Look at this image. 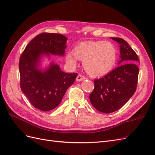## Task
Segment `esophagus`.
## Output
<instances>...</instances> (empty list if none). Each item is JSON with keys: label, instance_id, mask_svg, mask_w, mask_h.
Segmentation results:
<instances>
[{"label": "esophagus", "instance_id": "esophagus-1", "mask_svg": "<svg viewBox=\"0 0 155 155\" xmlns=\"http://www.w3.org/2000/svg\"><path fill=\"white\" fill-rule=\"evenodd\" d=\"M85 79V76H83V75H81V74H79L76 78V81H81L84 80Z\"/></svg>", "mask_w": 155, "mask_h": 155}]
</instances>
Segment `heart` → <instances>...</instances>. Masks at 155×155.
Segmentation results:
<instances>
[{"label": "heart", "mask_w": 155, "mask_h": 155, "mask_svg": "<svg viewBox=\"0 0 155 155\" xmlns=\"http://www.w3.org/2000/svg\"><path fill=\"white\" fill-rule=\"evenodd\" d=\"M72 54L67 55V62L75 64L81 61L85 71L92 77H101L109 74L115 67L117 50L110 42L90 41L76 45Z\"/></svg>", "instance_id": "b5f03b06"}]
</instances>
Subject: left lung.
I'll list each match as a JSON object with an SVG mask.
<instances>
[{"mask_svg": "<svg viewBox=\"0 0 155 155\" xmlns=\"http://www.w3.org/2000/svg\"><path fill=\"white\" fill-rule=\"evenodd\" d=\"M120 45L121 60L118 66L104 77L95 79L94 87L89 96L96 110L109 114L122 107L137 90L139 58L124 39L111 37Z\"/></svg>", "mask_w": 155, "mask_h": 155, "instance_id": "1", "label": "left lung"}]
</instances>
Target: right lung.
<instances>
[{"label":"right lung","instance_id":"1","mask_svg":"<svg viewBox=\"0 0 155 155\" xmlns=\"http://www.w3.org/2000/svg\"><path fill=\"white\" fill-rule=\"evenodd\" d=\"M67 41L61 34L42 33L27 45L21 55L18 68L21 91L37 109L48 111L58 107L78 76L77 73L61 71L52 63L45 71L38 67L43 54L63 55Z\"/></svg>","mask_w":155,"mask_h":155}]
</instances>
